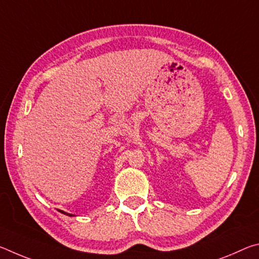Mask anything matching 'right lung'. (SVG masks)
<instances>
[{
    "label": "right lung",
    "instance_id": "1",
    "mask_svg": "<svg viewBox=\"0 0 259 259\" xmlns=\"http://www.w3.org/2000/svg\"><path fill=\"white\" fill-rule=\"evenodd\" d=\"M60 212H63L64 214H67V216H73V214H71V213H67V212H65V211H61V210H60Z\"/></svg>",
    "mask_w": 259,
    "mask_h": 259
}]
</instances>
